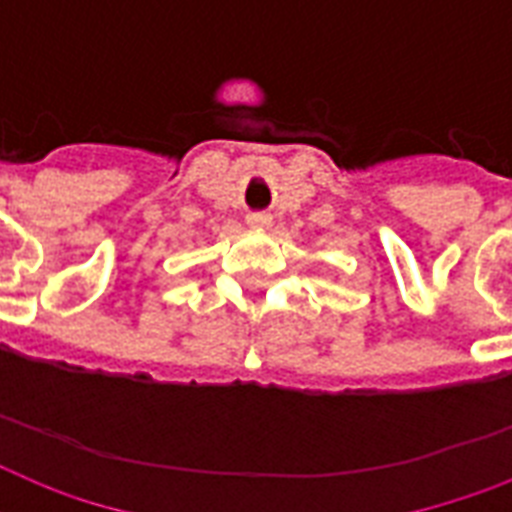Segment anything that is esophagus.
Returning a JSON list of instances; mask_svg holds the SVG:
<instances>
[{"label":"esophagus","mask_w":512,"mask_h":512,"mask_svg":"<svg viewBox=\"0 0 512 512\" xmlns=\"http://www.w3.org/2000/svg\"><path fill=\"white\" fill-rule=\"evenodd\" d=\"M247 225L249 228H268L271 225V215H265V212H249Z\"/></svg>","instance_id":"obj_1"}]
</instances>
